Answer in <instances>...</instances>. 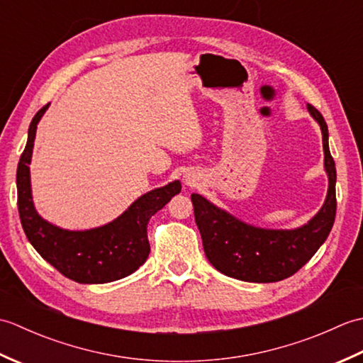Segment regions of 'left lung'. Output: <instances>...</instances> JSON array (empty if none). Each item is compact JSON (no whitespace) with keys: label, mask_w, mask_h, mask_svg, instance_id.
<instances>
[{"label":"left lung","mask_w":363,"mask_h":363,"mask_svg":"<svg viewBox=\"0 0 363 363\" xmlns=\"http://www.w3.org/2000/svg\"><path fill=\"white\" fill-rule=\"evenodd\" d=\"M307 111L321 129L329 187L325 204L306 225L296 229L257 228L220 209L201 195H191L206 257L220 273L246 282L282 281L304 267L326 242L337 211L335 162L329 151L325 118L311 104H307Z\"/></svg>","instance_id":"left-lung-1"}]
</instances>
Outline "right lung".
<instances>
[{
  "label": "right lung",
  "instance_id": "add662e5",
  "mask_svg": "<svg viewBox=\"0 0 363 363\" xmlns=\"http://www.w3.org/2000/svg\"><path fill=\"white\" fill-rule=\"evenodd\" d=\"M50 104L38 111L28 130V143L17 168L18 213L21 226L35 251L68 279L79 284H106L133 274L150 254L146 226L154 213L181 191V182L142 195L118 218L104 226L68 230L37 213L30 190L29 164L33 157L37 125Z\"/></svg>",
  "mask_w": 363,
  "mask_h": 363
}]
</instances>
